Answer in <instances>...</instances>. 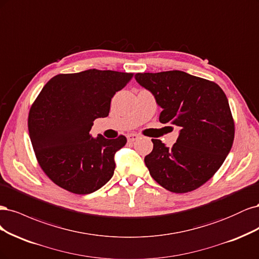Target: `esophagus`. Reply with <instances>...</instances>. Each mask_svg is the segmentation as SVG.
Masks as SVG:
<instances>
[{"mask_svg":"<svg viewBox=\"0 0 259 259\" xmlns=\"http://www.w3.org/2000/svg\"><path fill=\"white\" fill-rule=\"evenodd\" d=\"M139 138H140V136L136 135V133H130V135H128V136H127V140H128L129 142L137 141Z\"/></svg>","mask_w":259,"mask_h":259,"instance_id":"obj_1","label":"esophagus"}]
</instances>
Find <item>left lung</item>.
Wrapping results in <instances>:
<instances>
[{
	"instance_id": "8db88e82",
	"label": "left lung",
	"mask_w": 259,
	"mask_h": 259,
	"mask_svg": "<svg viewBox=\"0 0 259 259\" xmlns=\"http://www.w3.org/2000/svg\"><path fill=\"white\" fill-rule=\"evenodd\" d=\"M135 78L162 108L159 121L180 128L172 148L152 139L154 148L144 158L152 178L178 194L203 185L221 168L235 138L226 95L215 82L183 71L137 73Z\"/></svg>"
}]
</instances>
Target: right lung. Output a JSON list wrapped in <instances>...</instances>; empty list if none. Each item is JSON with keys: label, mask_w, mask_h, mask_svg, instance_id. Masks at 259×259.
<instances>
[{"label": "right lung", "mask_w": 259, "mask_h": 259, "mask_svg": "<svg viewBox=\"0 0 259 259\" xmlns=\"http://www.w3.org/2000/svg\"><path fill=\"white\" fill-rule=\"evenodd\" d=\"M132 76L93 69L56 75L41 89L29 113V136L40 168L55 184L86 195L111 180L115 154L127 139L89 132L95 119L108 116L112 98Z\"/></svg>", "instance_id": "obj_1"}]
</instances>
